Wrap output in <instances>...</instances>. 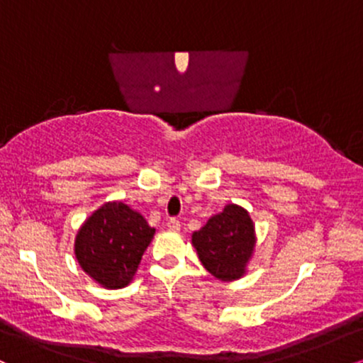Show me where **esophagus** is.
Masks as SVG:
<instances>
[{
	"instance_id": "obj_1",
	"label": "esophagus",
	"mask_w": 363,
	"mask_h": 363,
	"mask_svg": "<svg viewBox=\"0 0 363 363\" xmlns=\"http://www.w3.org/2000/svg\"><path fill=\"white\" fill-rule=\"evenodd\" d=\"M167 227H169V230L177 232V230H181V222H179L177 218H170L167 222Z\"/></svg>"
}]
</instances>
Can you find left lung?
<instances>
[{
	"label": "left lung",
	"instance_id": "obj_1",
	"mask_svg": "<svg viewBox=\"0 0 363 363\" xmlns=\"http://www.w3.org/2000/svg\"><path fill=\"white\" fill-rule=\"evenodd\" d=\"M256 237L251 216L244 208L227 205L222 213L211 216L203 228L193 234V245L199 261L223 281H232L245 273Z\"/></svg>",
	"mask_w": 363,
	"mask_h": 363
}]
</instances>
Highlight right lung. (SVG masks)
Segmentation results:
<instances>
[{"instance_id":"right-lung-1","label":"right lung","mask_w":363,"mask_h":363,"mask_svg":"<svg viewBox=\"0 0 363 363\" xmlns=\"http://www.w3.org/2000/svg\"><path fill=\"white\" fill-rule=\"evenodd\" d=\"M155 228L121 201L106 203L82 225L74 256L82 269L106 289H123L135 277Z\"/></svg>"}]
</instances>
